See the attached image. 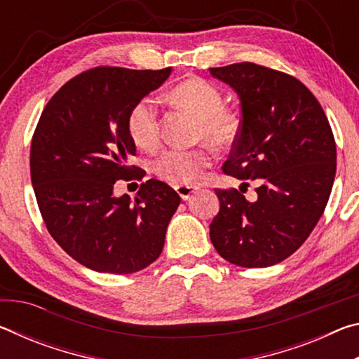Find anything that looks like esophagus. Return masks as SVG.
I'll list each match as a JSON object with an SVG mask.
<instances>
[{
	"mask_svg": "<svg viewBox=\"0 0 359 359\" xmlns=\"http://www.w3.org/2000/svg\"><path fill=\"white\" fill-rule=\"evenodd\" d=\"M175 191L179 193V196L187 201V199H190L191 194H194L198 191V187H191V185H177L175 187Z\"/></svg>",
	"mask_w": 359,
	"mask_h": 359,
	"instance_id": "1",
	"label": "esophagus"
}]
</instances>
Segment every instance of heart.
<instances>
[{
	"label": "heart",
	"instance_id": "heart-1",
	"mask_svg": "<svg viewBox=\"0 0 359 359\" xmlns=\"http://www.w3.org/2000/svg\"><path fill=\"white\" fill-rule=\"evenodd\" d=\"M171 96L180 106L196 115L198 137L205 139L215 147H228L239 135V120L224 109L220 90L203 79H188L177 85ZM128 133L131 141L141 149H154L160 139V115L154 98H142L128 114ZM210 165V155L204 149H168L154 161L158 177L169 184L191 185L201 179Z\"/></svg>",
	"mask_w": 359,
	"mask_h": 359
}]
</instances>
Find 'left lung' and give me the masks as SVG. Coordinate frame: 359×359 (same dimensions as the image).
<instances>
[{
    "label": "left lung",
    "instance_id": "1",
    "mask_svg": "<svg viewBox=\"0 0 359 359\" xmlns=\"http://www.w3.org/2000/svg\"><path fill=\"white\" fill-rule=\"evenodd\" d=\"M209 71L241 101L239 135L223 172L258 184L252 199L215 188L220 212L210 241L236 266H274L306 242L330 199L336 177L330 121L311 90L285 72L255 63Z\"/></svg>",
    "mask_w": 359,
    "mask_h": 359
}]
</instances>
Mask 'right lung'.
Instances as JSON below:
<instances>
[{
  "label": "right lung",
  "instance_id": "right-lung-1",
  "mask_svg": "<svg viewBox=\"0 0 359 359\" xmlns=\"http://www.w3.org/2000/svg\"><path fill=\"white\" fill-rule=\"evenodd\" d=\"M171 72L111 66L82 72L52 96L36 126L29 168L41 215L57 244L88 269L133 274L165 247L179 194L155 179L135 199L115 196L114 185L133 177L131 107Z\"/></svg>",
  "mask_w": 359,
  "mask_h": 359
}]
</instances>
